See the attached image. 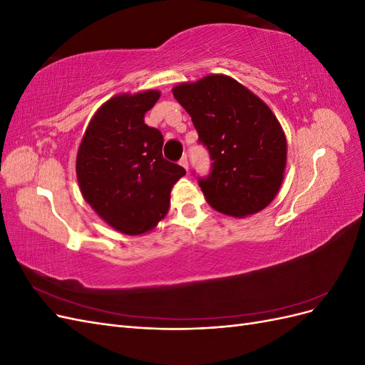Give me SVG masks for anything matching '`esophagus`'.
Wrapping results in <instances>:
<instances>
[{"label":"esophagus","mask_w":365,"mask_h":365,"mask_svg":"<svg viewBox=\"0 0 365 365\" xmlns=\"http://www.w3.org/2000/svg\"><path fill=\"white\" fill-rule=\"evenodd\" d=\"M180 164L182 165V168H184L187 172H189V161H187V157H182L181 161H180Z\"/></svg>","instance_id":"obj_1"}]
</instances>
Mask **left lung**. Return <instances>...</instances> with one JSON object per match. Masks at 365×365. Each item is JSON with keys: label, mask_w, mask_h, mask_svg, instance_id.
<instances>
[{"label": "left lung", "mask_w": 365, "mask_h": 365, "mask_svg": "<svg viewBox=\"0 0 365 365\" xmlns=\"http://www.w3.org/2000/svg\"><path fill=\"white\" fill-rule=\"evenodd\" d=\"M172 93L213 161L210 175L197 178L207 202L235 217L268 207L282 185L288 150L269 106L224 74L180 83Z\"/></svg>", "instance_id": "left-lung-1"}]
</instances>
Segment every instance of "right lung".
Masks as SVG:
<instances>
[{
    "mask_svg": "<svg viewBox=\"0 0 365 365\" xmlns=\"http://www.w3.org/2000/svg\"><path fill=\"white\" fill-rule=\"evenodd\" d=\"M160 91L109 98L88 125L76 173L85 201L108 225L138 236L168 215L170 190L185 170L163 158V134L145 123Z\"/></svg>",
    "mask_w": 365,
    "mask_h": 365,
    "instance_id": "obj_1",
    "label": "right lung"
}]
</instances>
